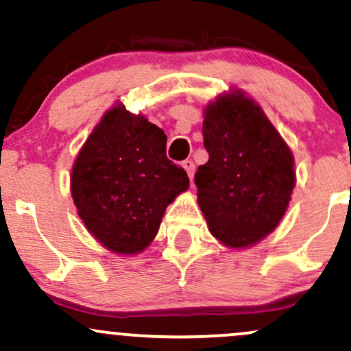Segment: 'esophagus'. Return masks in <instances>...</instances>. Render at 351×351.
<instances>
[{"mask_svg": "<svg viewBox=\"0 0 351 351\" xmlns=\"http://www.w3.org/2000/svg\"><path fill=\"white\" fill-rule=\"evenodd\" d=\"M181 167L184 168V171L188 173V176H189V180L193 181V176H195V163L191 162V160H184L183 163H181Z\"/></svg>", "mask_w": 351, "mask_h": 351, "instance_id": "obj_1", "label": "esophagus"}]
</instances>
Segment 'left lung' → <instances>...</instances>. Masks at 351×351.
<instances>
[{
    "mask_svg": "<svg viewBox=\"0 0 351 351\" xmlns=\"http://www.w3.org/2000/svg\"><path fill=\"white\" fill-rule=\"evenodd\" d=\"M208 163L195 175L208 229L229 249H245L279 226L295 188L293 155L263 107L229 88L203 108Z\"/></svg>",
    "mask_w": 351,
    "mask_h": 351,
    "instance_id": "1",
    "label": "left lung"
}]
</instances>
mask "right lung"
<instances>
[{
  "label": "right lung",
  "mask_w": 351,
  "mask_h": 351,
  "mask_svg": "<svg viewBox=\"0 0 351 351\" xmlns=\"http://www.w3.org/2000/svg\"><path fill=\"white\" fill-rule=\"evenodd\" d=\"M188 186L186 171L167 158L165 132L122 102L102 115L71 171V195L84 226L117 256L145 251L168 204Z\"/></svg>",
  "instance_id": "right-lung-1"
}]
</instances>
